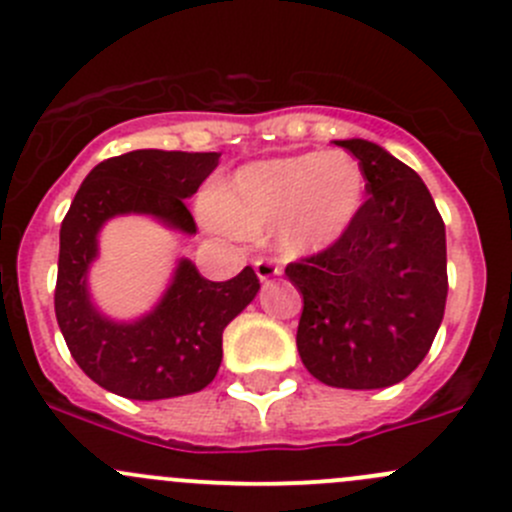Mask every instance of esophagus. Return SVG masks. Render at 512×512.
Here are the masks:
<instances>
[{
	"label": "esophagus",
	"mask_w": 512,
	"mask_h": 512,
	"mask_svg": "<svg viewBox=\"0 0 512 512\" xmlns=\"http://www.w3.org/2000/svg\"><path fill=\"white\" fill-rule=\"evenodd\" d=\"M255 272H257V277H260V282H270L272 277L280 275L282 270L275 265V262H270V260H257V262H255Z\"/></svg>",
	"instance_id": "obj_1"
}]
</instances>
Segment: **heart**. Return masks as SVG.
<instances>
[{
	"label": "heart",
	"mask_w": 512,
	"mask_h": 512,
	"mask_svg": "<svg viewBox=\"0 0 512 512\" xmlns=\"http://www.w3.org/2000/svg\"><path fill=\"white\" fill-rule=\"evenodd\" d=\"M364 195L359 160L344 151H314L240 168L215 193L210 215L237 235L275 227V242L287 257H307L347 235Z\"/></svg>",
	"instance_id": "obj_1"
}]
</instances>
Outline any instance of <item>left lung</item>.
I'll return each instance as SVG.
<instances>
[{
	"label": "left lung",
	"mask_w": 512,
	"mask_h": 512,
	"mask_svg": "<svg viewBox=\"0 0 512 512\" xmlns=\"http://www.w3.org/2000/svg\"><path fill=\"white\" fill-rule=\"evenodd\" d=\"M337 146L359 160L369 200L342 240L287 265L304 299L297 349L322 384L386 389L421 364L441 327L446 225L416 170L371 141Z\"/></svg>",
	"instance_id": "8db88e82"
}]
</instances>
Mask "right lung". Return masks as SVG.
I'll use <instances>...</instances> for the list:
<instances>
[{"mask_svg": "<svg viewBox=\"0 0 512 512\" xmlns=\"http://www.w3.org/2000/svg\"><path fill=\"white\" fill-rule=\"evenodd\" d=\"M220 153L131 151L98 163L81 183L59 232L56 322L71 356L91 381L136 401L195 394L215 379L227 324L255 299L260 280L245 267L227 282H210L180 260L156 309L136 322H113L94 307L89 267L98 230L116 215H151L195 235L185 198L218 168Z\"/></svg>", "mask_w": 512, "mask_h": 512, "instance_id": "obj_1", "label": "right lung"}]
</instances>
